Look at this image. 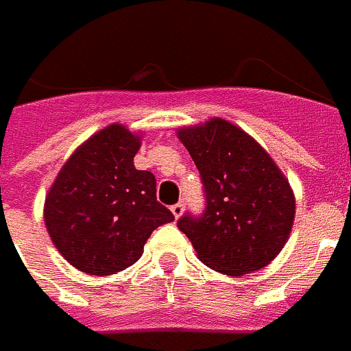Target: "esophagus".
Segmentation results:
<instances>
[{"instance_id": "34e87169", "label": "esophagus", "mask_w": 351, "mask_h": 351, "mask_svg": "<svg viewBox=\"0 0 351 351\" xmlns=\"http://www.w3.org/2000/svg\"><path fill=\"white\" fill-rule=\"evenodd\" d=\"M170 210H171V213H173V217H176V219H180L181 215H183V210H185V204L183 202L173 204Z\"/></svg>"}]
</instances>
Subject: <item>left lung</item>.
Here are the masks:
<instances>
[{"label": "left lung", "mask_w": 351, "mask_h": 351, "mask_svg": "<svg viewBox=\"0 0 351 351\" xmlns=\"http://www.w3.org/2000/svg\"><path fill=\"white\" fill-rule=\"evenodd\" d=\"M178 138L193 156L206 195L200 217L185 213V232L206 267L242 276L267 267L289 240L295 196L257 141L223 119L185 126Z\"/></svg>", "instance_id": "8db88e82"}]
</instances>
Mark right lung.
Returning a JSON list of instances; mask_svg holds the SVG:
<instances>
[{
  "label": "right lung",
  "mask_w": 351,
  "mask_h": 351,
  "mask_svg": "<svg viewBox=\"0 0 351 351\" xmlns=\"http://www.w3.org/2000/svg\"><path fill=\"white\" fill-rule=\"evenodd\" d=\"M141 138L109 124L62 166L45 198V225L69 265L92 276L132 267L156 227L173 213L156 200V180L136 170Z\"/></svg>",
  "instance_id": "1"
}]
</instances>
